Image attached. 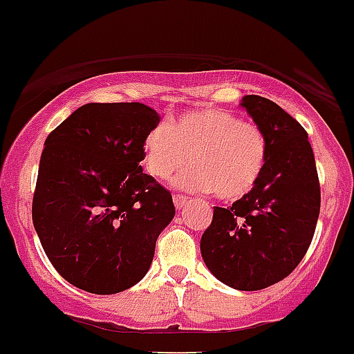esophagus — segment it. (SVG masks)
Instances as JSON below:
<instances>
[{"mask_svg": "<svg viewBox=\"0 0 354 354\" xmlns=\"http://www.w3.org/2000/svg\"><path fill=\"white\" fill-rule=\"evenodd\" d=\"M186 203H187V198L186 196L175 194V196H174V205H175V208H177V210H180V208L186 207Z\"/></svg>", "mask_w": 354, "mask_h": 354, "instance_id": "34e87169", "label": "esophagus"}]
</instances>
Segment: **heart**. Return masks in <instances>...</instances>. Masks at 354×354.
Here are the masks:
<instances>
[{
  "mask_svg": "<svg viewBox=\"0 0 354 354\" xmlns=\"http://www.w3.org/2000/svg\"><path fill=\"white\" fill-rule=\"evenodd\" d=\"M144 165L156 179L174 177L184 191H214L222 201L248 196L261 183L268 165L264 130L217 107H200L179 114L171 123H158L144 137Z\"/></svg>",
  "mask_w": 354,
  "mask_h": 354,
  "instance_id": "b5f03b06",
  "label": "heart"
}]
</instances>
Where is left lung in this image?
Masks as SVG:
<instances>
[{
  "instance_id": "1",
  "label": "left lung",
  "mask_w": 354,
  "mask_h": 354,
  "mask_svg": "<svg viewBox=\"0 0 354 354\" xmlns=\"http://www.w3.org/2000/svg\"><path fill=\"white\" fill-rule=\"evenodd\" d=\"M241 106L268 139L261 183L233 207H214L201 257L218 281L262 290L287 278L311 245L319 215L315 154L301 123L278 104L245 95Z\"/></svg>"
}]
</instances>
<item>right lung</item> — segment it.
<instances>
[{
  "mask_svg": "<svg viewBox=\"0 0 354 354\" xmlns=\"http://www.w3.org/2000/svg\"><path fill=\"white\" fill-rule=\"evenodd\" d=\"M160 114L140 102L85 104L46 137L32 198V224L64 280L90 294L142 280L171 194L144 174V137Z\"/></svg>",
  "mask_w": 354,
  "mask_h": 354,
  "instance_id": "add662e5",
  "label": "right lung"
}]
</instances>
